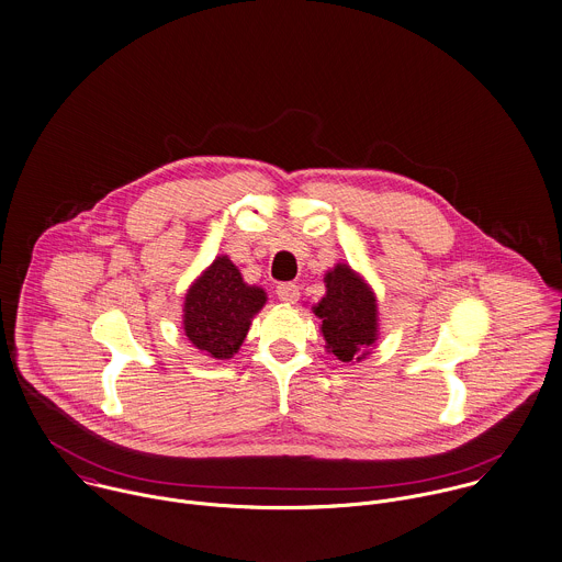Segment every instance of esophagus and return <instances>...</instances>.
I'll return each instance as SVG.
<instances>
[{"mask_svg": "<svg viewBox=\"0 0 562 562\" xmlns=\"http://www.w3.org/2000/svg\"><path fill=\"white\" fill-rule=\"evenodd\" d=\"M277 296L283 301V303H296L301 292H299V285L294 283H279L277 285Z\"/></svg>", "mask_w": 562, "mask_h": 562, "instance_id": "obj_1", "label": "esophagus"}]
</instances>
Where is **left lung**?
<instances>
[{"mask_svg":"<svg viewBox=\"0 0 562 562\" xmlns=\"http://www.w3.org/2000/svg\"><path fill=\"white\" fill-rule=\"evenodd\" d=\"M325 296L314 305L327 351L340 362L362 360L378 340V303L369 283L347 263L325 274Z\"/></svg>","mask_w":562,"mask_h":562,"instance_id":"left-lung-1","label":"left lung"}]
</instances>
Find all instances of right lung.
<instances>
[{"label":"right lung","mask_w":562,"mask_h":562,"mask_svg":"<svg viewBox=\"0 0 562 562\" xmlns=\"http://www.w3.org/2000/svg\"><path fill=\"white\" fill-rule=\"evenodd\" d=\"M266 301V292L248 285L237 266L222 255L195 279L184 296V334L206 356L217 360L233 358L252 325V316Z\"/></svg>","instance_id":"1"}]
</instances>
